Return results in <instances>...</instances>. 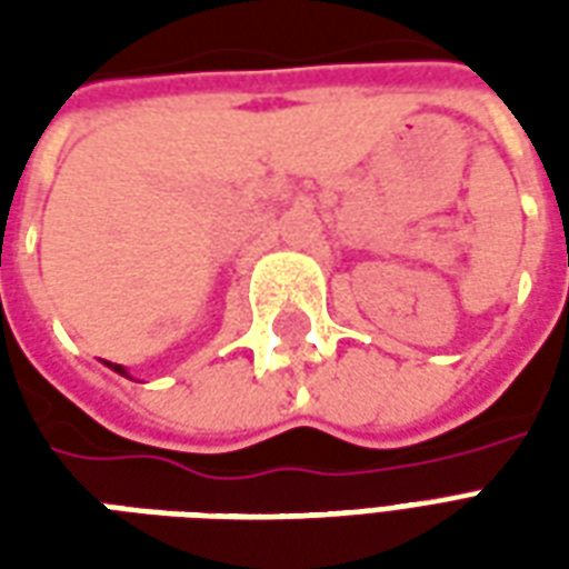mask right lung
Instances as JSON below:
<instances>
[{
    "label": "right lung",
    "mask_w": 569,
    "mask_h": 569,
    "mask_svg": "<svg viewBox=\"0 0 569 569\" xmlns=\"http://www.w3.org/2000/svg\"><path fill=\"white\" fill-rule=\"evenodd\" d=\"M109 366H112V362H109ZM112 369H116V371H118V375H128V371L121 369V366H112Z\"/></svg>",
    "instance_id": "1"
}]
</instances>
